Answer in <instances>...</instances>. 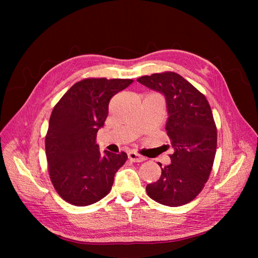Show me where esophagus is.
Segmentation results:
<instances>
[{"label":"esophagus","mask_w":258,"mask_h":258,"mask_svg":"<svg viewBox=\"0 0 258 258\" xmlns=\"http://www.w3.org/2000/svg\"><path fill=\"white\" fill-rule=\"evenodd\" d=\"M128 158L131 161H134V162H142V161L145 160V158L142 157L141 155H139V154H137L135 152H129L128 153Z\"/></svg>","instance_id":"34e87169"}]
</instances>
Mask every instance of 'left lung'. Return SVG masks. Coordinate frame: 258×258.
I'll list each match as a JSON object with an SVG mask.
<instances>
[{"mask_svg": "<svg viewBox=\"0 0 258 258\" xmlns=\"http://www.w3.org/2000/svg\"><path fill=\"white\" fill-rule=\"evenodd\" d=\"M137 81L165 96L166 130L174 150L171 163L161 168L159 179L148 184L146 192L163 206L188 204L205 187L215 158L217 131L210 104L205 95L174 72L145 75Z\"/></svg>", "mask_w": 258, "mask_h": 258, "instance_id": "1", "label": "left lung"}]
</instances>
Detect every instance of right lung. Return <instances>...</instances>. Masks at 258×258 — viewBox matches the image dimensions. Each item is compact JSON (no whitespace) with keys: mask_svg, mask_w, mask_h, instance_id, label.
Wrapping results in <instances>:
<instances>
[{"mask_svg":"<svg viewBox=\"0 0 258 258\" xmlns=\"http://www.w3.org/2000/svg\"><path fill=\"white\" fill-rule=\"evenodd\" d=\"M132 80L86 79L77 82L54 105L45 138L50 181L59 196L77 207L96 204L111 191L115 173L128 159L96 142L108 103Z\"/></svg>","mask_w":258,"mask_h":258,"instance_id":"right-lung-1","label":"right lung"}]
</instances>
